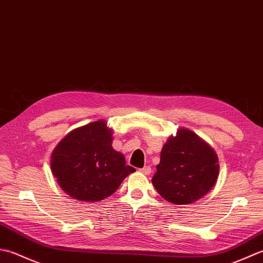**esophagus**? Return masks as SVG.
<instances>
[{"mask_svg":"<svg viewBox=\"0 0 263 263\" xmlns=\"http://www.w3.org/2000/svg\"><path fill=\"white\" fill-rule=\"evenodd\" d=\"M139 171H141V173L144 174V175H149L152 173V169H151V167H149V165H146V167L139 169Z\"/></svg>","mask_w":263,"mask_h":263,"instance_id":"34e87169","label":"esophagus"}]
</instances>
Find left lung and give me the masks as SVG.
I'll use <instances>...</instances> for the list:
<instances>
[{
  "mask_svg": "<svg viewBox=\"0 0 263 263\" xmlns=\"http://www.w3.org/2000/svg\"><path fill=\"white\" fill-rule=\"evenodd\" d=\"M218 173L213 149L194 133L181 128L162 147L152 184L164 200L185 205L204 196L216 184Z\"/></svg>",
  "mask_w": 263,
  "mask_h": 263,
  "instance_id": "left-lung-1",
  "label": "left lung"
}]
</instances>
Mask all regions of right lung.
Segmentation results:
<instances>
[{
  "label": "right lung",
  "instance_id": "right-lung-1",
  "mask_svg": "<svg viewBox=\"0 0 263 263\" xmlns=\"http://www.w3.org/2000/svg\"><path fill=\"white\" fill-rule=\"evenodd\" d=\"M111 129L95 121L69 133L52 153L51 169L61 189L83 202H99L136 171L112 148Z\"/></svg>",
  "mask_w": 263,
  "mask_h": 263
}]
</instances>
